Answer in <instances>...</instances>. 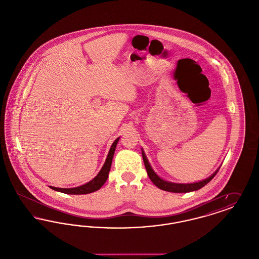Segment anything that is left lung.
<instances>
[{
    "label": "left lung",
    "instance_id": "left-lung-1",
    "mask_svg": "<svg viewBox=\"0 0 259 259\" xmlns=\"http://www.w3.org/2000/svg\"><path fill=\"white\" fill-rule=\"evenodd\" d=\"M142 154H143V160L145 163V167L147 169V172H148L150 181L156 185L158 188H160L162 190H165V191H169V192L186 193V192L198 190V189L202 188L203 186H205L208 183H209L218 172V171H217V172H213L208 179H206L204 181H201V182H198V183H194V184H174V183H169V182H166V181L160 179L155 172H153V170L151 169L144 151H142Z\"/></svg>",
    "mask_w": 259,
    "mask_h": 259
}]
</instances>
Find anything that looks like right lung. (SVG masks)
<instances>
[{"instance_id":"1","label":"right lung","mask_w":259,"mask_h":259,"mask_svg":"<svg viewBox=\"0 0 259 259\" xmlns=\"http://www.w3.org/2000/svg\"><path fill=\"white\" fill-rule=\"evenodd\" d=\"M118 140H119V138H117L111 145V149L109 151V154L107 156V159H106L104 166L102 167L98 175L92 181H90L85 185H80L78 187H74V188H59V187H54V186H50V188H52L53 190L59 191V192L66 193V194H88V193L94 192V191L100 189L102 187V185L106 183V181L109 177V172L111 170V161H112V157H113L114 150L116 148Z\"/></svg>"}]
</instances>
